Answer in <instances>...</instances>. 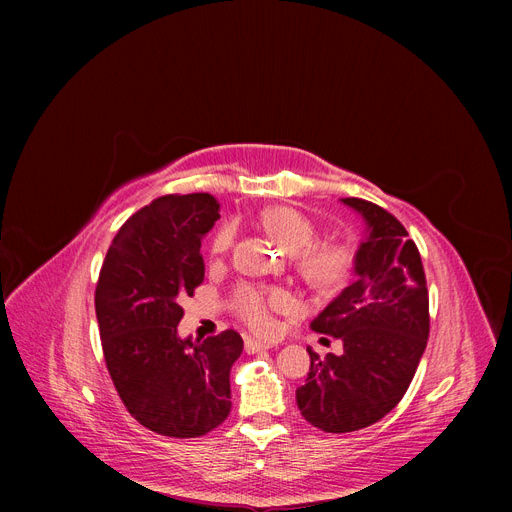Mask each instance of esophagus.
<instances>
[{
	"instance_id": "esophagus-1",
	"label": "esophagus",
	"mask_w": 512,
	"mask_h": 512,
	"mask_svg": "<svg viewBox=\"0 0 512 512\" xmlns=\"http://www.w3.org/2000/svg\"><path fill=\"white\" fill-rule=\"evenodd\" d=\"M272 346H274L272 342H263V340L247 338V342H245V351H247L249 355H253V353H261V351H267V348H272Z\"/></svg>"
}]
</instances>
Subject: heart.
<instances>
[{"instance_id":"1","label":"heart","mask_w":512,"mask_h":512,"mask_svg":"<svg viewBox=\"0 0 512 512\" xmlns=\"http://www.w3.org/2000/svg\"><path fill=\"white\" fill-rule=\"evenodd\" d=\"M261 224L270 232L286 253L292 255L301 278L315 290H330L340 286L353 270L355 253L344 240H315V226L305 215L292 207H270L261 213ZM236 238V226L224 222L211 238V253L226 255ZM290 307V297L284 290H259L245 286L236 294L238 315L259 332L270 334L276 328V311Z\"/></svg>"}]
</instances>
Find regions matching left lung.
<instances>
[{"instance_id":"8db88e82","label":"left lung","mask_w":512,"mask_h":512,"mask_svg":"<svg viewBox=\"0 0 512 512\" xmlns=\"http://www.w3.org/2000/svg\"><path fill=\"white\" fill-rule=\"evenodd\" d=\"M367 234L355 255V282L321 311L311 328L342 340V355L319 359L297 390L301 415L328 434L357 432L386 417L405 396L429 336V297L421 255L392 213L365 199Z\"/></svg>"}]
</instances>
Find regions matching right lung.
<instances>
[{"label":"right lung","mask_w":512,"mask_h":512,"mask_svg":"<svg viewBox=\"0 0 512 512\" xmlns=\"http://www.w3.org/2000/svg\"><path fill=\"white\" fill-rule=\"evenodd\" d=\"M220 218L207 193L166 195L124 222L103 259L95 313L103 357L126 411L170 438H199L232 409L242 338H180V301L205 278L201 240Z\"/></svg>","instance_id":"obj_1"}]
</instances>
